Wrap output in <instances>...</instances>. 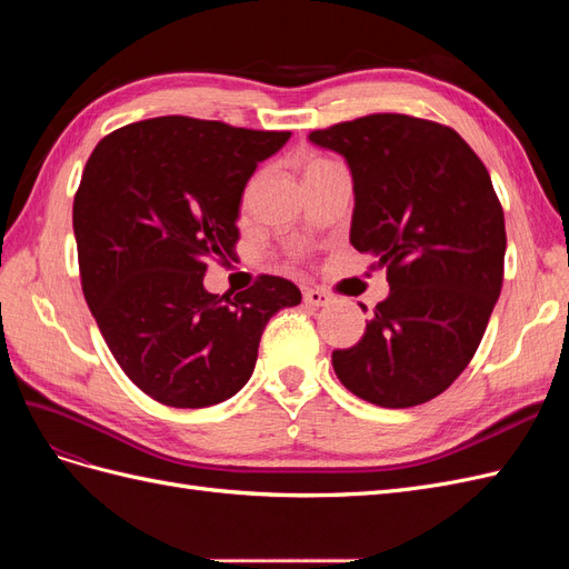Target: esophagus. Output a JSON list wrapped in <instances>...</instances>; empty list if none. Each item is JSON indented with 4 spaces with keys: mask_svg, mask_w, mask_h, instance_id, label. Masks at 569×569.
<instances>
[{
    "mask_svg": "<svg viewBox=\"0 0 569 569\" xmlns=\"http://www.w3.org/2000/svg\"><path fill=\"white\" fill-rule=\"evenodd\" d=\"M303 301H306L308 306L320 308V306H330L335 299H332L330 291H325V289H306Z\"/></svg>",
    "mask_w": 569,
    "mask_h": 569,
    "instance_id": "esophagus-1",
    "label": "esophagus"
}]
</instances>
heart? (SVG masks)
Returning <instances> with one entry per match:
<instances>
[{
  "instance_id": "obj_1",
  "label": "heart",
  "mask_w": 569,
  "mask_h": 569,
  "mask_svg": "<svg viewBox=\"0 0 569 569\" xmlns=\"http://www.w3.org/2000/svg\"><path fill=\"white\" fill-rule=\"evenodd\" d=\"M313 163H320V159H316V161H311V163H308V166H313Z\"/></svg>"
}]
</instances>
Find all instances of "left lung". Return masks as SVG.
<instances>
[{
  "instance_id": "left-lung-1",
  "label": "left lung",
  "mask_w": 569,
  "mask_h": 569,
  "mask_svg": "<svg viewBox=\"0 0 569 569\" xmlns=\"http://www.w3.org/2000/svg\"><path fill=\"white\" fill-rule=\"evenodd\" d=\"M308 140L347 159L351 244L389 280L363 339L332 353L339 382L382 408L427 403L468 368L501 295L506 222L489 170L453 128L403 113Z\"/></svg>"
}]
</instances>
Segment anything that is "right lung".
<instances>
[{
  "label": "right lung",
  "mask_w": 569,
  "mask_h": 569,
  "mask_svg": "<svg viewBox=\"0 0 569 569\" xmlns=\"http://www.w3.org/2000/svg\"><path fill=\"white\" fill-rule=\"evenodd\" d=\"M291 132L161 116L101 140L73 201L82 295L118 366L153 401L203 408L253 372L268 320L301 303L261 274L234 299L203 289L239 239L242 192Z\"/></svg>",
  "instance_id": "obj_1"
}]
</instances>
